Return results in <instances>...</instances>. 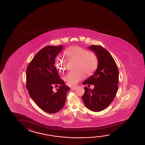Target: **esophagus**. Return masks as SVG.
I'll return each mask as SVG.
<instances>
[{"instance_id": "1", "label": "esophagus", "mask_w": 145, "mask_h": 145, "mask_svg": "<svg viewBox=\"0 0 145 145\" xmlns=\"http://www.w3.org/2000/svg\"><path fill=\"white\" fill-rule=\"evenodd\" d=\"M77 88V87H71V90H73V91H74V90H76V89Z\"/></svg>"}]
</instances>
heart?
I'll return each instance as SVG.
<instances>
[{"mask_svg": "<svg viewBox=\"0 0 145 145\" xmlns=\"http://www.w3.org/2000/svg\"><path fill=\"white\" fill-rule=\"evenodd\" d=\"M65 54L69 58L77 61L76 65L77 69L69 71L63 77V80L69 85L76 84L85 78V72L88 75H91L97 68L99 61L95 52L75 46L69 48L65 51ZM56 65L60 72L65 71L67 68V63L61 57L56 58Z\"/></svg>", "mask_w": 145, "mask_h": 145, "instance_id": "heart-1", "label": "heart"}]
</instances>
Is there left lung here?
Segmentation results:
<instances>
[{"label":"left lung","mask_w":145,"mask_h":145,"mask_svg":"<svg viewBox=\"0 0 145 145\" xmlns=\"http://www.w3.org/2000/svg\"><path fill=\"white\" fill-rule=\"evenodd\" d=\"M98 58V66L95 74L82 82L84 85H94V89L84 87L82 99L84 105L94 112L106 108L114 99L118 89L119 70L115 60L108 50L99 46L91 45Z\"/></svg>","instance_id":"8db88e82"}]
</instances>
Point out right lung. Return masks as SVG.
Wrapping results in <instances>:
<instances>
[{"label": "right lung", "mask_w": 145, "mask_h": 145, "mask_svg": "<svg viewBox=\"0 0 145 145\" xmlns=\"http://www.w3.org/2000/svg\"><path fill=\"white\" fill-rule=\"evenodd\" d=\"M63 46H47L40 50L26 69V89L30 97L44 112L54 114L64 106L69 87L65 84L54 65ZM59 88L54 92V86Z\"/></svg>", "instance_id": "add662e5"}]
</instances>
